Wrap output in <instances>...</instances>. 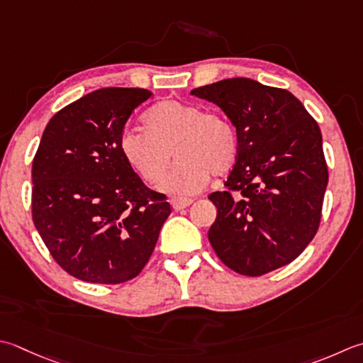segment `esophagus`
<instances>
[{
	"label": "esophagus",
	"mask_w": 363,
	"mask_h": 363,
	"mask_svg": "<svg viewBox=\"0 0 363 363\" xmlns=\"http://www.w3.org/2000/svg\"><path fill=\"white\" fill-rule=\"evenodd\" d=\"M191 203H194V200H191V198H181V196L172 198V206H173L174 211L186 209V208H189Z\"/></svg>",
	"instance_id": "1"
}]
</instances>
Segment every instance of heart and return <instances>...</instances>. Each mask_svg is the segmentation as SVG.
Segmentation results:
<instances>
[{
    "mask_svg": "<svg viewBox=\"0 0 363 363\" xmlns=\"http://www.w3.org/2000/svg\"><path fill=\"white\" fill-rule=\"evenodd\" d=\"M143 125L146 132L123 130L119 151L151 186L163 179L173 151L177 162L160 187L168 194H196L212 174L230 173L236 163L239 145L233 124L217 113H206L201 105L160 102L147 110Z\"/></svg>",
    "mask_w": 363,
    "mask_h": 363,
    "instance_id": "b5f03b06",
    "label": "heart"
}]
</instances>
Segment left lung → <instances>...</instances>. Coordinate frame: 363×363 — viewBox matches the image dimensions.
<instances>
[{
	"mask_svg": "<svg viewBox=\"0 0 363 363\" xmlns=\"http://www.w3.org/2000/svg\"><path fill=\"white\" fill-rule=\"evenodd\" d=\"M191 96L218 105L238 132L226 190L209 195L217 208L212 248L240 275L289 264L321 222L329 172L318 123L289 91L250 78H226Z\"/></svg>",
	"mask_w": 363,
	"mask_h": 363,
	"instance_id": "1",
	"label": "left lung"
}]
</instances>
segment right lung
<instances>
[{"instance_id": "obj_1", "label": "right lung", "mask_w": 363, "mask_h": 363, "mask_svg": "<svg viewBox=\"0 0 363 363\" xmlns=\"http://www.w3.org/2000/svg\"><path fill=\"white\" fill-rule=\"evenodd\" d=\"M141 88H102L50 119L33 160V222L58 264L78 280L118 285L151 258L172 208L119 151Z\"/></svg>"}]
</instances>
